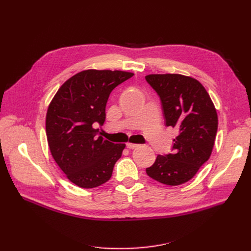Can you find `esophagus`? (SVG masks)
I'll list each match as a JSON object with an SVG mask.
<instances>
[{
	"label": "esophagus",
	"instance_id": "esophagus-1",
	"mask_svg": "<svg viewBox=\"0 0 251 251\" xmlns=\"http://www.w3.org/2000/svg\"><path fill=\"white\" fill-rule=\"evenodd\" d=\"M126 147H127L128 149H136V148L138 147V144H136V143H131V142H128V143L126 144Z\"/></svg>",
	"mask_w": 251,
	"mask_h": 251
}]
</instances>
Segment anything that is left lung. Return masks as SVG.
I'll list each match as a JSON object with an SVG mask.
<instances>
[{
	"label": "left lung",
	"instance_id": "1",
	"mask_svg": "<svg viewBox=\"0 0 251 251\" xmlns=\"http://www.w3.org/2000/svg\"><path fill=\"white\" fill-rule=\"evenodd\" d=\"M147 81L159 95L166 125L176 127L173 153L159 154L147 168L153 180L176 186L191 180L212 154L218 130L215 104L203 85L181 74H150Z\"/></svg>",
	"mask_w": 251,
	"mask_h": 251
}]
</instances>
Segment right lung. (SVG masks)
Returning <instances> with one entry per match:
<instances>
[{"label": "right lung", "instance_id": "obj_1", "mask_svg": "<svg viewBox=\"0 0 251 251\" xmlns=\"http://www.w3.org/2000/svg\"><path fill=\"white\" fill-rule=\"evenodd\" d=\"M133 76L119 70L88 69L58 89L46 117L48 144L55 162L75 185L95 188L110 180L125 149L99 136L112 90Z\"/></svg>", "mask_w": 251, "mask_h": 251}]
</instances>
